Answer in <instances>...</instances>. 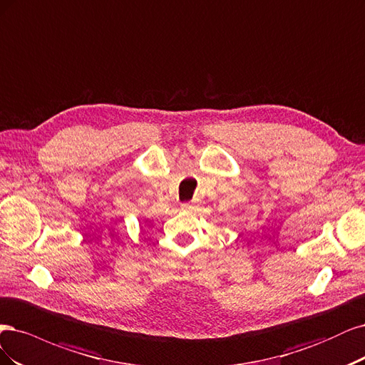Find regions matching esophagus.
I'll list each match as a JSON object with an SVG mask.
<instances>
[{
    "mask_svg": "<svg viewBox=\"0 0 365 365\" xmlns=\"http://www.w3.org/2000/svg\"><path fill=\"white\" fill-rule=\"evenodd\" d=\"M182 209H183V210H187V212H191V210L194 209V206H192L191 203H183V205H182Z\"/></svg>",
    "mask_w": 365,
    "mask_h": 365,
    "instance_id": "1",
    "label": "esophagus"
}]
</instances>
